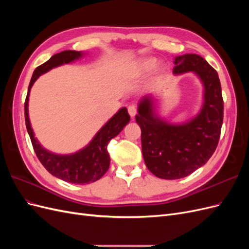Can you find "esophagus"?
Returning a JSON list of instances; mask_svg holds the SVG:
<instances>
[{"instance_id": "34e87169", "label": "esophagus", "mask_w": 249, "mask_h": 249, "mask_svg": "<svg viewBox=\"0 0 249 249\" xmlns=\"http://www.w3.org/2000/svg\"><path fill=\"white\" fill-rule=\"evenodd\" d=\"M127 112H129V114H130L131 117H134L135 115H136L137 109H136V107H135V106H130L129 108H127Z\"/></svg>"}]
</instances>
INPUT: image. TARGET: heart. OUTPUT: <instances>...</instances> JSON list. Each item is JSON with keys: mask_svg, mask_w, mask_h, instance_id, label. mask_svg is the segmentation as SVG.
Masks as SVG:
<instances>
[{"mask_svg": "<svg viewBox=\"0 0 249 249\" xmlns=\"http://www.w3.org/2000/svg\"><path fill=\"white\" fill-rule=\"evenodd\" d=\"M158 61L155 58H144L140 60L137 64V71L140 74H145L152 71L157 66Z\"/></svg>", "mask_w": 249, "mask_h": 249, "instance_id": "b5f03b06", "label": "heart"}]
</instances>
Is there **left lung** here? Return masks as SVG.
<instances>
[{
    "label": "left lung",
    "instance_id": "obj_1",
    "mask_svg": "<svg viewBox=\"0 0 249 249\" xmlns=\"http://www.w3.org/2000/svg\"><path fill=\"white\" fill-rule=\"evenodd\" d=\"M176 76L193 72L202 84V104L196 115L170 123L159 115L154 94L143 96L135 116L141 129L142 155L154 176L178 179L205 165L217 147L223 122V100L217 71L196 54L175 57Z\"/></svg>",
    "mask_w": 249,
    "mask_h": 249
}]
</instances>
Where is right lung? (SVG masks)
Returning <instances> with one entry per match:
<instances>
[{
	"instance_id": "add662e5",
	"label": "right lung",
	"mask_w": 249,
	"mask_h": 249,
	"mask_svg": "<svg viewBox=\"0 0 249 249\" xmlns=\"http://www.w3.org/2000/svg\"><path fill=\"white\" fill-rule=\"evenodd\" d=\"M86 53L78 51H63L52 56L34 71L30 81L28 94L25 102L26 126L33 148L41 164L51 175L74 185H86L100 179L106 173L110 166V157L107 150L109 141L116 137L129 124L130 115L125 107L120 108L108 122L99 130L94 137L86 146L72 154H56L44 148L35 137L31 123L29 118V96L35 81L41 74L50 71L55 67L69 64L84 57Z\"/></svg>"
}]
</instances>
